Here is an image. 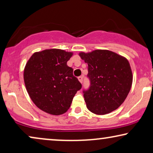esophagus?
I'll return each mask as SVG.
<instances>
[{"instance_id":"1","label":"esophagus","mask_w":153,"mask_h":153,"mask_svg":"<svg viewBox=\"0 0 153 153\" xmlns=\"http://www.w3.org/2000/svg\"><path fill=\"white\" fill-rule=\"evenodd\" d=\"M78 79H79V81H80L81 83H83V76H79L78 77Z\"/></svg>"}]
</instances>
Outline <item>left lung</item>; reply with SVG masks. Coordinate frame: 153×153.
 Listing matches in <instances>:
<instances>
[{"mask_svg": "<svg viewBox=\"0 0 153 153\" xmlns=\"http://www.w3.org/2000/svg\"><path fill=\"white\" fill-rule=\"evenodd\" d=\"M88 63L90 86L83 90L88 109L104 115L118 108L126 99L132 83V73L126 58L108 50L80 53Z\"/></svg>", "mask_w": 153, "mask_h": 153, "instance_id": "obj_1", "label": "left lung"}]
</instances>
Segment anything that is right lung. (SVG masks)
Listing matches in <instances>:
<instances>
[{
  "mask_svg": "<svg viewBox=\"0 0 153 153\" xmlns=\"http://www.w3.org/2000/svg\"><path fill=\"white\" fill-rule=\"evenodd\" d=\"M72 53L47 49L33 53L26 65L24 83L30 97L39 108L60 115L70 107L81 83L67 65Z\"/></svg>",
  "mask_w": 153,
  "mask_h": 153,
  "instance_id": "obj_1",
  "label": "right lung"
}]
</instances>
